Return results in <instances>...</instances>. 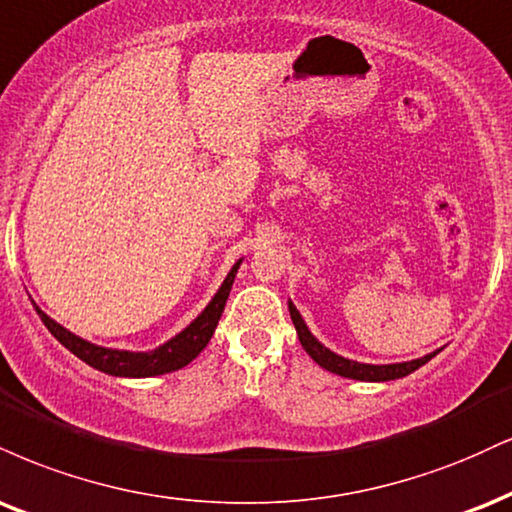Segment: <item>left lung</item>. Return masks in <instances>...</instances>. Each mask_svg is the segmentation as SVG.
Returning <instances> with one entry per match:
<instances>
[{
    "label": "left lung",
    "mask_w": 512,
    "mask_h": 512,
    "mask_svg": "<svg viewBox=\"0 0 512 512\" xmlns=\"http://www.w3.org/2000/svg\"><path fill=\"white\" fill-rule=\"evenodd\" d=\"M288 312H291V319L295 324V331H298L300 343H303L305 353L317 362L319 367H324L326 372H334L338 377L346 379H355V381H393L400 377H408V374L420 369L422 365H427L434 355H439V350L434 353L417 357V360H408V362H393V365H369V362H357V360H348V357L334 353L324 346L322 341H317L315 334L307 329L303 315L298 312L291 300H288Z\"/></svg>",
    "instance_id": "1"
}]
</instances>
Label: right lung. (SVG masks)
I'll return each instance as SVG.
<instances>
[{"label": "right lung", "mask_w": 512, "mask_h": 512, "mask_svg": "<svg viewBox=\"0 0 512 512\" xmlns=\"http://www.w3.org/2000/svg\"><path fill=\"white\" fill-rule=\"evenodd\" d=\"M238 260L231 267V272L226 274L224 283L219 286V291L214 293V298L209 300L205 310L197 315L193 322H190L186 329L178 331L176 336H171L169 341L157 346L155 350H119V348H104L97 346V343L85 341L73 334V331L54 322L52 317L45 315L38 305H35V312H38L42 324L47 326L49 334H52L64 348H69L73 355L80 357L85 365L100 369L104 374H112V377H128V379H145V377H159V374L176 372V369L186 367L188 362H193L197 355L205 350V346L212 338L214 329H217L221 312H224L226 300H229L233 279H236Z\"/></svg>", "instance_id": "add662e5"}]
</instances>
